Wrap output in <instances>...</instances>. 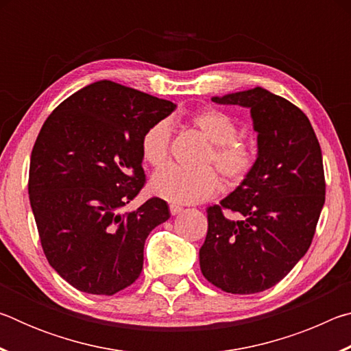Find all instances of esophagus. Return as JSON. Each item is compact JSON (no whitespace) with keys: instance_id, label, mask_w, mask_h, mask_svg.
<instances>
[{"instance_id":"1","label":"esophagus","mask_w":351,"mask_h":351,"mask_svg":"<svg viewBox=\"0 0 351 351\" xmlns=\"http://www.w3.org/2000/svg\"><path fill=\"white\" fill-rule=\"evenodd\" d=\"M182 212V207L181 206H176V204H170V213L171 215H178V213Z\"/></svg>"}]
</instances>
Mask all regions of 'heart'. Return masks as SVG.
Listing matches in <instances>:
<instances>
[{
    "mask_svg": "<svg viewBox=\"0 0 351 351\" xmlns=\"http://www.w3.org/2000/svg\"><path fill=\"white\" fill-rule=\"evenodd\" d=\"M190 123L210 142L203 165L213 164L229 184L240 182L255 162L251 144L237 138L239 128L234 119L218 108H204L190 116ZM171 130L169 121H159L148 127L142 136L141 150L145 162L153 167L162 165L169 158ZM218 176L212 169L184 170L164 167L153 175L150 189L156 197L175 204H195L210 198L218 190Z\"/></svg>",
    "mask_w": 351,
    "mask_h": 351,
    "instance_id": "heart-1",
    "label": "heart"
}]
</instances>
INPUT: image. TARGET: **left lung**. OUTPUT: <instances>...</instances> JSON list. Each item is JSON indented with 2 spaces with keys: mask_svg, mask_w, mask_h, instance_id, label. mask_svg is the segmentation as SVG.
<instances>
[{
  "mask_svg": "<svg viewBox=\"0 0 351 351\" xmlns=\"http://www.w3.org/2000/svg\"><path fill=\"white\" fill-rule=\"evenodd\" d=\"M251 110L257 158L234 192L207 209L203 276L232 294L272 288L306 254L325 203L322 152L308 117L261 86L212 97ZM221 208L239 211V222Z\"/></svg>",
  "mask_w": 351,
  "mask_h": 351,
  "instance_id": "left-lung-1",
  "label": "left lung"
}]
</instances>
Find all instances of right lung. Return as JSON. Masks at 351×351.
<instances>
[{
    "label": "right lung",
    "instance_id": "add662e5",
    "mask_svg": "<svg viewBox=\"0 0 351 351\" xmlns=\"http://www.w3.org/2000/svg\"><path fill=\"white\" fill-rule=\"evenodd\" d=\"M175 108L99 80L63 100L41 127L29 201L47 261L79 291L112 295L141 276L147 237L170 218L169 206L152 198L121 209L144 186L142 136Z\"/></svg>",
    "mask_w": 351,
    "mask_h": 351
}]
</instances>
